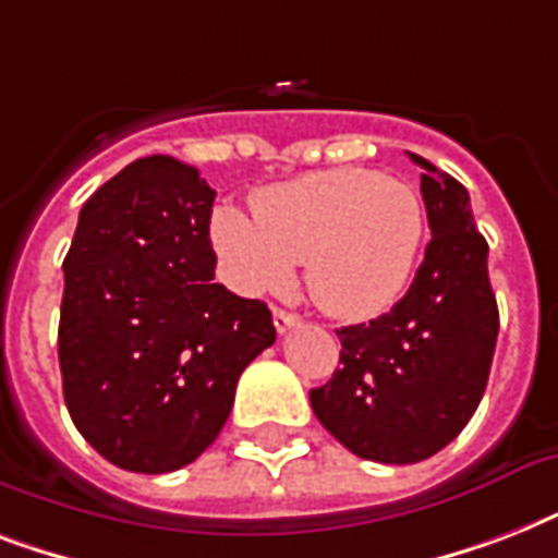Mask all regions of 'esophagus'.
Masks as SVG:
<instances>
[{"mask_svg": "<svg viewBox=\"0 0 558 558\" xmlns=\"http://www.w3.org/2000/svg\"><path fill=\"white\" fill-rule=\"evenodd\" d=\"M271 318H275V330H278L280 336L301 324V318H298L295 313H287V310H275V313H271Z\"/></svg>", "mask_w": 558, "mask_h": 558, "instance_id": "34e87169", "label": "esophagus"}]
</instances>
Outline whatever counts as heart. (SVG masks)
I'll use <instances>...</instances> for the list:
<instances>
[{"label": "heart", "instance_id": "b5f03b06", "mask_svg": "<svg viewBox=\"0 0 558 558\" xmlns=\"http://www.w3.org/2000/svg\"><path fill=\"white\" fill-rule=\"evenodd\" d=\"M423 234V196L365 168L278 182L254 196V214L219 205L210 217V243L236 292H280L304 260L313 298L339 318H371L397 304Z\"/></svg>", "mask_w": 558, "mask_h": 558}]
</instances>
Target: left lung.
Here are the masks:
<instances>
[{
	"instance_id": "obj_1",
	"label": "left lung",
	"mask_w": 558,
	"mask_h": 558,
	"mask_svg": "<svg viewBox=\"0 0 558 558\" xmlns=\"http://www.w3.org/2000/svg\"><path fill=\"white\" fill-rule=\"evenodd\" d=\"M432 243L408 292L371 324L341 327L339 371L310 390L315 416L353 454L420 463L449 446L484 397L498 304L484 234L458 179L411 153Z\"/></svg>"
}]
</instances>
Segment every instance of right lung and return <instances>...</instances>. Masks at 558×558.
Here are the masks:
<instances>
[{"instance_id":"right-lung-1","label":"right lung","mask_w":558,"mask_h":558,"mask_svg":"<svg viewBox=\"0 0 558 558\" xmlns=\"http://www.w3.org/2000/svg\"><path fill=\"white\" fill-rule=\"evenodd\" d=\"M214 199L185 161H133L86 199L63 260L65 408L126 472L165 475L199 458L240 373L275 344L269 306L214 283Z\"/></svg>"}]
</instances>
